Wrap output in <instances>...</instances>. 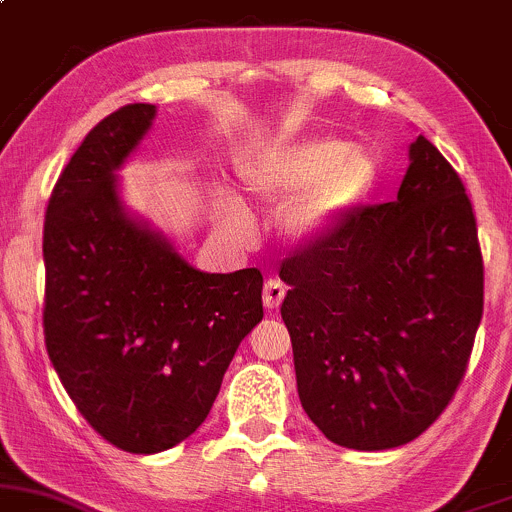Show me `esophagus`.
<instances>
[{"mask_svg":"<svg viewBox=\"0 0 512 512\" xmlns=\"http://www.w3.org/2000/svg\"><path fill=\"white\" fill-rule=\"evenodd\" d=\"M283 298H285V285L276 278L268 280L266 288H263V305H266V310H278V305L283 302Z\"/></svg>","mask_w":512,"mask_h":512,"instance_id":"34e87169","label":"esophagus"}]
</instances>
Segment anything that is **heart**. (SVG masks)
Instances as JSON below:
<instances>
[{
    "mask_svg": "<svg viewBox=\"0 0 512 512\" xmlns=\"http://www.w3.org/2000/svg\"><path fill=\"white\" fill-rule=\"evenodd\" d=\"M239 180L263 205L283 202L280 234L305 246L337 232L366 205L378 183V163L366 148L317 136L251 153L241 161ZM219 219L234 232L249 227V214L236 200L219 207Z\"/></svg>",
    "mask_w": 512,
    "mask_h": 512,
    "instance_id": "b5f03b06",
    "label": "heart"
}]
</instances>
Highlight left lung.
Listing matches in <instances>:
<instances>
[{
  "label": "left lung",
  "mask_w": 512,
  "mask_h": 512,
  "mask_svg": "<svg viewBox=\"0 0 512 512\" xmlns=\"http://www.w3.org/2000/svg\"><path fill=\"white\" fill-rule=\"evenodd\" d=\"M408 156L393 202L280 268L302 408L329 442L359 452L408 444L442 415L483 315L464 183L422 134Z\"/></svg>",
  "instance_id": "left-lung-1"
}]
</instances>
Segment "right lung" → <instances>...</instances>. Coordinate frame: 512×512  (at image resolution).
Returning <instances> with one entry per match:
<instances>
[{
  "label": "right lung",
  "instance_id": "obj_1",
  "mask_svg": "<svg viewBox=\"0 0 512 512\" xmlns=\"http://www.w3.org/2000/svg\"><path fill=\"white\" fill-rule=\"evenodd\" d=\"M153 119L156 104L102 119L60 173L43 224L51 364L92 430L131 454L166 452L205 422L263 317L261 271H197L124 205L117 173Z\"/></svg>",
  "mask_w": 512,
  "mask_h": 512
}]
</instances>
